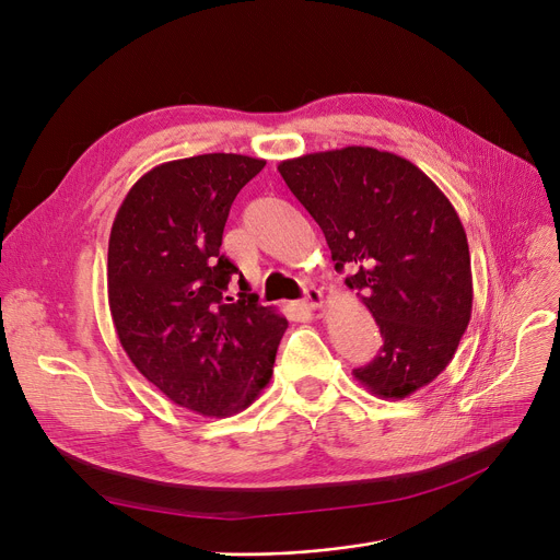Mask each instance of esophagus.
I'll return each mask as SVG.
<instances>
[{"mask_svg":"<svg viewBox=\"0 0 560 560\" xmlns=\"http://www.w3.org/2000/svg\"><path fill=\"white\" fill-rule=\"evenodd\" d=\"M302 304L306 306V308H322V304H325V295H322V290L319 288H315V285H308L306 290H304V300H302Z\"/></svg>","mask_w":560,"mask_h":560,"instance_id":"esophagus-1","label":"esophagus"}]
</instances>
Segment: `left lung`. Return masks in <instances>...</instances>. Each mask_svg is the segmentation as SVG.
<instances>
[{"label":"left lung","instance_id":"obj_1","mask_svg":"<svg viewBox=\"0 0 560 560\" xmlns=\"http://www.w3.org/2000/svg\"><path fill=\"white\" fill-rule=\"evenodd\" d=\"M325 233L336 270L384 336L354 378L381 399L429 386L472 317V268L447 195L404 156L374 147L313 152L277 165Z\"/></svg>","mask_w":560,"mask_h":560}]
</instances>
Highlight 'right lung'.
I'll use <instances>...</instances> for the list:
<instances>
[{"label": "right lung", "mask_w": 560, "mask_h": 560, "mask_svg": "<svg viewBox=\"0 0 560 560\" xmlns=\"http://www.w3.org/2000/svg\"><path fill=\"white\" fill-rule=\"evenodd\" d=\"M245 154H201L144 172L108 238V308L136 370L203 418L245 410L270 384L288 319L254 292L224 298L238 268L220 254L229 209L262 170ZM243 283V275L241 281Z\"/></svg>", "instance_id": "add662e5"}]
</instances>
